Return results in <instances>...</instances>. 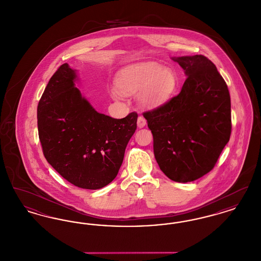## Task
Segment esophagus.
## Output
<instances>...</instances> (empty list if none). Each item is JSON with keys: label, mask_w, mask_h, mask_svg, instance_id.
Masks as SVG:
<instances>
[{"label": "esophagus", "mask_w": 261, "mask_h": 261, "mask_svg": "<svg viewBox=\"0 0 261 261\" xmlns=\"http://www.w3.org/2000/svg\"><path fill=\"white\" fill-rule=\"evenodd\" d=\"M146 124H147L146 119H145L143 116H139V117H138V120H137L138 127H139V128H143V127L146 126Z\"/></svg>", "instance_id": "esophagus-1"}]
</instances>
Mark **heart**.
<instances>
[{
	"instance_id": "1",
	"label": "heart",
	"mask_w": 261,
	"mask_h": 261,
	"mask_svg": "<svg viewBox=\"0 0 261 261\" xmlns=\"http://www.w3.org/2000/svg\"><path fill=\"white\" fill-rule=\"evenodd\" d=\"M116 87L111 95L120 99L122 94L135 95L142 108L153 110L163 106L173 95L177 78L172 69L155 62H139L121 68L115 78Z\"/></svg>"
}]
</instances>
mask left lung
<instances>
[{
	"instance_id": "8db88e82",
	"label": "left lung",
	"mask_w": 261,
	"mask_h": 261,
	"mask_svg": "<svg viewBox=\"0 0 261 261\" xmlns=\"http://www.w3.org/2000/svg\"><path fill=\"white\" fill-rule=\"evenodd\" d=\"M187 76L179 95L145 112L156 162L169 179L192 182L214 167L231 135L229 90L201 55L174 57Z\"/></svg>"
}]
</instances>
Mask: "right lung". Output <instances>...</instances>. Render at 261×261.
<instances>
[{
    "mask_svg": "<svg viewBox=\"0 0 261 261\" xmlns=\"http://www.w3.org/2000/svg\"><path fill=\"white\" fill-rule=\"evenodd\" d=\"M77 81L67 63L50 77L38 103L39 139L47 162L65 180L97 190L118 173L138 114L115 119L99 113L75 87Z\"/></svg>",
    "mask_w": 261,
    "mask_h": 261,
    "instance_id": "right-lung-1",
    "label": "right lung"
}]
</instances>
